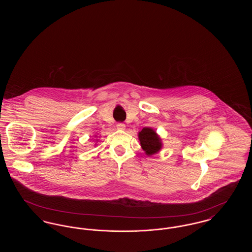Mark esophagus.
I'll use <instances>...</instances> for the list:
<instances>
[{"label": "esophagus", "instance_id": "1", "mask_svg": "<svg viewBox=\"0 0 252 252\" xmlns=\"http://www.w3.org/2000/svg\"><path fill=\"white\" fill-rule=\"evenodd\" d=\"M116 127H117L118 129L123 130V129H125L126 126H125V124H123V123H117V125H116Z\"/></svg>", "mask_w": 252, "mask_h": 252}]
</instances>
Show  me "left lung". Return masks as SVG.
<instances>
[{"label": "left lung", "instance_id": "8db88e82", "mask_svg": "<svg viewBox=\"0 0 252 252\" xmlns=\"http://www.w3.org/2000/svg\"><path fill=\"white\" fill-rule=\"evenodd\" d=\"M139 139L145 154L148 156L155 154L161 148L160 139L152 128H143L142 131L139 132Z\"/></svg>", "mask_w": 252, "mask_h": 252}]
</instances>
